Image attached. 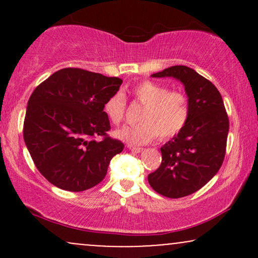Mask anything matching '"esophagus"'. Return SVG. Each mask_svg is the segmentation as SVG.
<instances>
[{"mask_svg": "<svg viewBox=\"0 0 258 258\" xmlns=\"http://www.w3.org/2000/svg\"><path fill=\"white\" fill-rule=\"evenodd\" d=\"M128 149L131 150V152H133V153H142L143 152V148H136V147H132V146H128Z\"/></svg>", "mask_w": 258, "mask_h": 258, "instance_id": "obj_1", "label": "esophagus"}]
</instances>
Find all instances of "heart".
I'll use <instances>...</instances> for the list:
<instances>
[{"instance_id": "1", "label": "heart", "mask_w": 258, "mask_h": 258, "mask_svg": "<svg viewBox=\"0 0 258 258\" xmlns=\"http://www.w3.org/2000/svg\"><path fill=\"white\" fill-rule=\"evenodd\" d=\"M132 96L143 106L136 126H123L115 131V136L130 146H142L152 142L156 136L167 139L178 135L189 119V102L183 93L170 91L158 82H139L132 88ZM104 111L108 119L119 125L125 119L126 99L116 93L105 102Z\"/></svg>"}]
</instances>
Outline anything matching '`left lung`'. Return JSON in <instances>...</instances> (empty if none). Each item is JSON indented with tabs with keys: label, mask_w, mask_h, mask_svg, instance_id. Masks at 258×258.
Listing matches in <instances>:
<instances>
[{
	"label": "left lung",
	"mask_w": 258,
	"mask_h": 258,
	"mask_svg": "<svg viewBox=\"0 0 258 258\" xmlns=\"http://www.w3.org/2000/svg\"><path fill=\"white\" fill-rule=\"evenodd\" d=\"M184 85L189 119L178 135L161 147V165L148 176L156 193L178 199L203 188L223 164L229 119L220 91L211 81L184 65L153 74Z\"/></svg>",
	"instance_id": "8db88e82"
}]
</instances>
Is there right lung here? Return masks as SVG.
<instances>
[{
	"mask_svg": "<svg viewBox=\"0 0 258 258\" xmlns=\"http://www.w3.org/2000/svg\"><path fill=\"white\" fill-rule=\"evenodd\" d=\"M121 84L119 78L65 68L32 92L23 135L35 166L53 185L84 191L104 179L112 156L125 147L109 137L104 111Z\"/></svg>",
	"mask_w": 258,
	"mask_h": 258,
	"instance_id": "obj_1",
	"label": "right lung"
}]
</instances>
